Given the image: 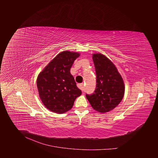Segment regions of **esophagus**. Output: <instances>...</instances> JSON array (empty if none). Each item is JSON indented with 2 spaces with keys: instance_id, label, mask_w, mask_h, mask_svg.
<instances>
[{
  "instance_id": "obj_1",
  "label": "esophagus",
  "mask_w": 158,
  "mask_h": 158,
  "mask_svg": "<svg viewBox=\"0 0 158 158\" xmlns=\"http://www.w3.org/2000/svg\"><path fill=\"white\" fill-rule=\"evenodd\" d=\"M78 88H80L81 90H84V84L82 83V84H78Z\"/></svg>"
}]
</instances>
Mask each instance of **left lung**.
Wrapping results in <instances>:
<instances>
[{
	"mask_svg": "<svg viewBox=\"0 0 158 158\" xmlns=\"http://www.w3.org/2000/svg\"><path fill=\"white\" fill-rule=\"evenodd\" d=\"M92 59L96 73V88L86 98L91 106L99 113H107L121 103L125 86L121 75L113 62L102 53H94Z\"/></svg>",
	"mask_w": 158,
	"mask_h": 158,
	"instance_id": "obj_1",
	"label": "left lung"
}]
</instances>
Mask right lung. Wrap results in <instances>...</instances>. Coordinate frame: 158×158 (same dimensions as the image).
Instances as JSON below:
<instances>
[{"label":"right lung","mask_w":158,"mask_h":158,"mask_svg":"<svg viewBox=\"0 0 158 158\" xmlns=\"http://www.w3.org/2000/svg\"><path fill=\"white\" fill-rule=\"evenodd\" d=\"M80 55L77 52L62 51L38 75L40 98L49 111L60 114L67 112L82 94L70 74V68Z\"/></svg>","instance_id":"1"}]
</instances>
